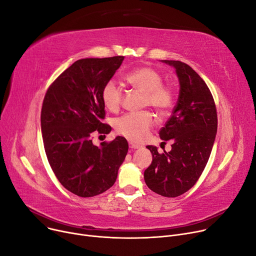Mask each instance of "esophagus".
Masks as SVG:
<instances>
[{"mask_svg": "<svg viewBox=\"0 0 256 256\" xmlns=\"http://www.w3.org/2000/svg\"><path fill=\"white\" fill-rule=\"evenodd\" d=\"M129 148H130L131 150H136V148H140L142 146H138V144H134L130 142V144H129Z\"/></svg>", "mask_w": 256, "mask_h": 256, "instance_id": "1", "label": "esophagus"}]
</instances>
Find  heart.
<instances>
[{
    "mask_svg": "<svg viewBox=\"0 0 256 256\" xmlns=\"http://www.w3.org/2000/svg\"><path fill=\"white\" fill-rule=\"evenodd\" d=\"M126 82L144 94V106H150L159 114L169 112L174 100L172 86L163 84L162 74L150 66L136 68L126 74ZM102 98L106 108L110 110H119L123 100V88L114 78L108 80L102 88ZM154 123V116L148 112L127 114L116 118L114 122L118 134L125 138L140 142Z\"/></svg>",
    "mask_w": 256,
    "mask_h": 256,
    "instance_id": "heart-1",
    "label": "heart"
}]
</instances>
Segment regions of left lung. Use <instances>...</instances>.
Returning <instances> with one entry per match:
<instances>
[{"label": "left lung", "instance_id": "8db88e82", "mask_svg": "<svg viewBox=\"0 0 256 256\" xmlns=\"http://www.w3.org/2000/svg\"><path fill=\"white\" fill-rule=\"evenodd\" d=\"M163 62L175 68L180 84L178 104L159 131L163 140H172V148L160 154L156 146H146L152 162L144 182L152 192L174 198L192 188L204 171L218 131V112L208 86L190 66Z\"/></svg>", "mask_w": 256, "mask_h": 256}]
</instances>
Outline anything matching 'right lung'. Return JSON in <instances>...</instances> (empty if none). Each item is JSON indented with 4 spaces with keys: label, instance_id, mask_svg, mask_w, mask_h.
<instances>
[{
    "label": "right lung",
    "instance_id": "right-lung-1",
    "mask_svg": "<svg viewBox=\"0 0 256 256\" xmlns=\"http://www.w3.org/2000/svg\"><path fill=\"white\" fill-rule=\"evenodd\" d=\"M123 60L124 56L76 60L55 78L44 97L41 129L48 162L60 182L83 198L112 186L128 152L122 136L100 146L92 144L95 132L112 130L102 123V91Z\"/></svg>",
    "mask_w": 256,
    "mask_h": 256
}]
</instances>
